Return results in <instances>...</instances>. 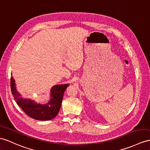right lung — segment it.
I'll return each instance as SVG.
<instances>
[{"mask_svg": "<svg viewBox=\"0 0 150 150\" xmlns=\"http://www.w3.org/2000/svg\"><path fill=\"white\" fill-rule=\"evenodd\" d=\"M69 85V84L54 85L51 88L50 101L45 104H41L21 97L16 90L13 77L11 78V88L16 104L30 117L41 121H47L56 117L60 111L64 92Z\"/></svg>", "mask_w": 150, "mask_h": 150, "instance_id": "add662e5", "label": "right lung"}]
</instances>
